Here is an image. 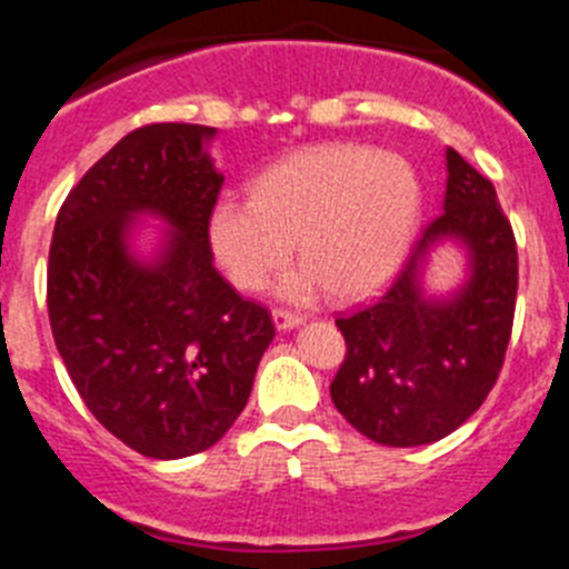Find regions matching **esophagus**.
Returning a JSON list of instances; mask_svg holds the SVG:
<instances>
[{
	"label": "esophagus",
	"mask_w": 569,
	"mask_h": 569,
	"mask_svg": "<svg viewBox=\"0 0 569 569\" xmlns=\"http://www.w3.org/2000/svg\"><path fill=\"white\" fill-rule=\"evenodd\" d=\"M273 321H276V328H279V330H293L296 325H301V321H305V316L293 313V310L276 308L273 310Z\"/></svg>",
	"instance_id": "obj_1"
}]
</instances>
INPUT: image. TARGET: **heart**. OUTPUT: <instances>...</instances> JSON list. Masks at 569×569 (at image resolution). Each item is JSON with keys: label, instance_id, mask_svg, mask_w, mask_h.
<instances>
[{"label": "heart", "instance_id": "heart-1", "mask_svg": "<svg viewBox=\"0 0 569 569\" xmlns=\"http://www.w3.org/2000/svg\"><path fill=\"white\" fill-rule=\"evenodd\" d=\"M419 208V179L401 156L330 144L276 162L250 199H222L210 213V241L241 290H259L296 239L308 264L281 281L284 293L310 299L330 288L359 299L399 268Z\"/></svg>", "mask_w": 569, "mask_h": 569}]
</instances>
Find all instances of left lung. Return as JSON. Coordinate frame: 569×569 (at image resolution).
I'll return each instance as SVG.
<instances>
[{"instance_id": "obj_1", "label": "left lung", "mask_w": 569, "mask_h": 569, "mask_svg": "<svg viewBox=\"0 0 569 569\" xmlns=\"http://www.w3.org/2000/svg\"><path fill=\"white\" fill-rule=\"evenodd\" d=\"M465 240L473 270L450 302L418 290V264L439 238ZM519 290V250L487 176L447 148L445 210L421 230L385 293L336 328L347 345L330 381L336 410L370 441L419 447L465 425L505 365Z\"/></svg>"}]
</instances>
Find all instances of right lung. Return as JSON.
Instances as JSON below:
<instances>
[{
    "instance_id": "obj_1",
    "label": "right lung",
    "mask_w": 569,
    "mask_h": 569,
    "mask_svg": "<svg viewBox=\"0 0 569 569\" xmlns=\"http://www.w3.org/2000/svg\"><path fill=\"white\" fill-rule=\"evenodd\" d=\"M213 128L130 130L70 190L48 256V316L70 381L99 425L148 459H184L222 439L248 405L273 341L270 310L213 268L210 213L224 176ZM177 228L156 266L123 250L133 212Z\"/></svg>"
}]
</instances>
